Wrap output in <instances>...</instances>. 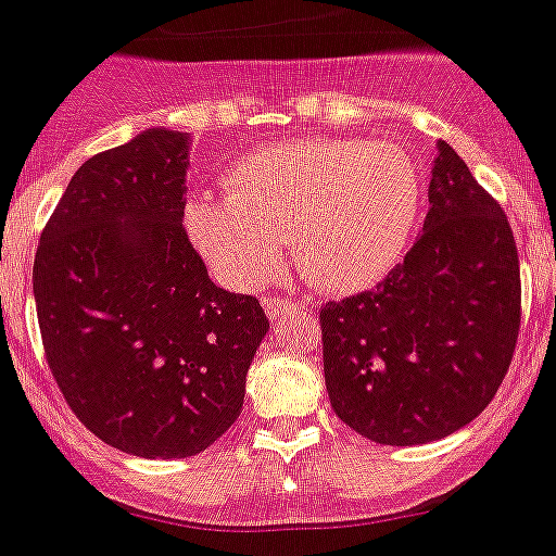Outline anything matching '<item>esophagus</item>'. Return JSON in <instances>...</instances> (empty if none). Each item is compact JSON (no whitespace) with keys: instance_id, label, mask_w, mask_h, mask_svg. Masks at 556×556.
Returning a JSON list of instances; mask_svg holds the SVG:
<instances>
[{"instance_id":"34e87169","label":"esophagus","mask_w":556,"mask_h":556,"mask_svg":"<svg viewBox=\"0 0 556 556\" xmlns=\"http://www.w3.org/2000/svg\"><path fill=\"white\" fill-rule=\"evenodd\" d=\"M266 309H268V318L271 320H279L285 318V315L295 313V309H302V304H295V302H288V299H266Z\"/></svg>"}]
</instances>
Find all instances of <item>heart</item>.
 I'll use <instances>...</instances> for the list:
<instances>
[{"instance_id":"1","label":"heart","mask_w":556,"mask_h":556,"mask_svg":"<svg viewBox=\"0 0 556 556\" xmlns=\"http://www.w3.org/2000/svg\"><path fill=\"white\" fill-rule=\"evenodd\" d=\"M425 184L401 144L304 139L243 155L227 197L186 202V232L230 288L271 277L279 241L295 268L326 293H356L401 263L417 232Z\"/></svg>"}]
</instances>
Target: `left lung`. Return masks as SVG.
<instances>
[{"instance_id": "1", "label": "left lung", "mask_w": 556, "mask_h": 556, "mask_svg": "<svg viewBox=\"0 0 556 556\" xmlns=\"http://www.w3.org/2000/svg\"><path fill=\"white\" fill-rule=\"evenodd\" d=\"M428 200L403 263L318 313L331 408L376 444L435 442L480 417L521 329L510 222L447 142Z\"/></svg>"}]
</instances>
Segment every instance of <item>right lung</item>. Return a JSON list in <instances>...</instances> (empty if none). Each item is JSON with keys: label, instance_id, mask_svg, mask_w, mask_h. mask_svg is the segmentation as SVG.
I'll return each instance as SVG.
<instances>
[{"label": "right lung", "instance_id": "right-lung-1", "mask_svg": "<svg viewBox=\"0 0 556 556\" xmlns=\"http://www.w3.org/2000/svg\"><path fill=\"white\" fill-rule=\"evenodd\" d=\"M191 137L150 128L85 161L40 232L35 307L49 370L90 433L189 458L238 419L268 318L207 279L184 227Z\"/></svg>", "mask_w": 556, "mask_h": 556}]
</instances>
